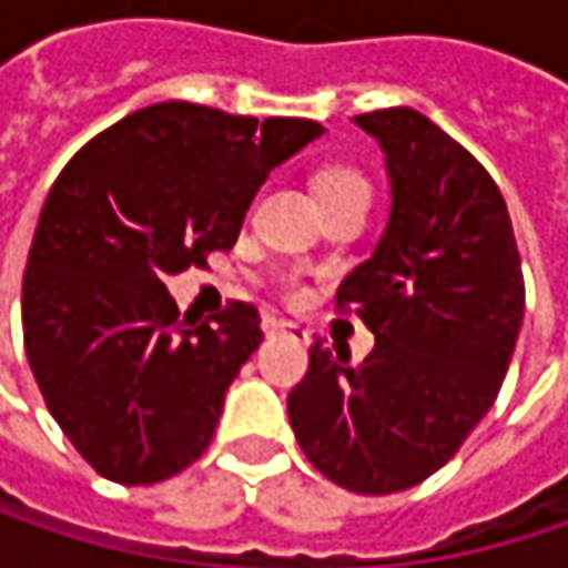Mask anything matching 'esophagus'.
I'll return each mask as SVG.
<instances>
[{
  "label": "esophagus",
  "mask_w": 568,
  "mask_h": 568,
  "mask_svg": "<svg viewBox=\"0 0 568 568\" xmlns=\"http://www.w3.org/2000/svg\"><path fill=\"white\" fill-rule=\"evenodd\" d=\"M263 328H266V335H288L298 345H308L312 342L308 328H302L298 322H288V318H276V315H266L263 318Z\"/></svg>",
  "instance_id": "1"
}]
</instances>
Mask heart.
I'll return each instance as SVG.
<instances>
[{
	"mask_svg": "<svg viewBox=\"0 0 568 568\" xmlns=\"http://www.w3.org/2000/svg\"><path fill=\"white\" fill-rule=\"evenodd\" d=\"M358 190H368V180L352 168H325V171L315 176V193L318 200H332V196H345V193H358Z\"/></svg>",
	"mask_w": 568,
	"mask_h": 568,
	"instance_id": "b5f03b06",
	"label": "heart"
}]
</instances>
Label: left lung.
<instances>
[{
    "instance_id": "obj_1",
    "label": "left lung",
    "mask_w": 568,
    "mask_h": 568,
    "mask_svg": "<svg viewBox=\"0 0 568 568\" xmlns=\"http://www.w3.org/2000/svg\"><path fill=\"white\" fill-rule=\"evenodd\" d=\"M392 180L388 226L338 285L375 348L352 365L315 342L288 420L318 474L397 494L440 470L494 407L523 325V270L500 186L414 108L358 114Z\"/></svg>"
}]
</instances>
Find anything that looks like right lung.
Instances as JSON below:
<instances>
[{
    "instance_id": "1",
    "label": "right lung",
    "mask_w": 568,
    "mask_h": 568,
    "mask_svg": "<svg viewBox=\"0 0 568 568\" xmlns=\"http://www.w3.org/2000/svg\"><path fill=\"white\" fill-rule=\"evenodd\" d=\"M322 131L164 101L58 173L22 280V335L52 417L101 477L161 484L210 447L226 388L263 342L260 312L230 302L200 322L164 280L233 250L270 171Z\"/></svg>"
}]
</instances>
